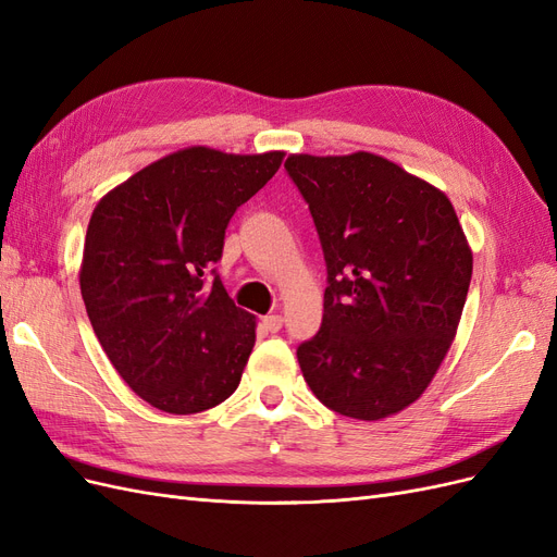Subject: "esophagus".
Returning a JSON list of instances; mask_svg holds the SVG:
<instances>
[{"instance_id": "obj_1", "label": "esophagus", "mask_w": 557, "mask_h": 557, "mask_svg": "<svg viewBox=\"0 0 557 557\" xmlns=\"http://www.w3.org/2000/svg\"><path fill=\"white\" fill-rule=\"evenodd\" d=\"M262 325L267 327V332H278L283 327V315L272 313V315H264L262 318Z\"/></svg>"}]
</instances>
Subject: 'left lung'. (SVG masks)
Wrapping results in <instances>:
<instances>
[{
    "mask_svg": "<svg viewBox=\"0 0 557 557\" xmlns=\"http://www.w3.org/2000/svg\"><path fill=\"white\" fill-rule=\"evenodd\" d=\"M309 205L327 288L320 330L297 346L327 409L379 420L425 393L458 330L471 250L444 193L395 162L290 156Z\"/></svg>",
    "mask_w": 557,
    "mask_h": 557,
    "instance_id": "8db88e82",
    "label": "left lung"
}]
</instances>
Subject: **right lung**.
<instances>
[{
  "label": "right lung",
  "mask_w": 557,
  "mask_h": 557,
  "mask_svg": "<svg viewBox=\"0 0 557 557\" xmlns=\"http://www.w3.org/2000/svg\"><path fill=\"white\" fill-rule=\"evenodd\" d=\"M283 153L185 148L111 190L92 211L81 295L115 372L166 413L225 401L256 344V318L215 272L234 211Z\"/></svg>",
  "instance_id": "1"
}]
</instances>
